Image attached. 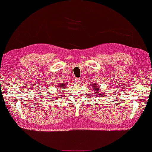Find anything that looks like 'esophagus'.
Listing matches in <instances>:
<instances>
[{"mask_svg":"<svg viewBox=\"0 0 152 152\" xmlns=\"http://www.w3.org/2000/svg\"><path fill=\"white\" fill-rule=\"evenodd\" d=\"M75 83H77V84H80V83H81V80H80V79L79 78L75 79Z\"/></svg>","mask_w":152,"mask_h":152,"instance_id":"1","label":"esophagus"}]
</instances>
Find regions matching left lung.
I'll return each mask as SVG.
<instances>
[{
	"label": "left lung",
	"mask_w": 152,
	"mask_h": 152,
	"mask_svg": "<svg viewBox=\"0 0 152 152\" xmlns=\"http://www.w3.org/2000/svg\"><path fill=\"white\" fill-rule=\"evenodd\" d=\"M92 87H94V89L95 90L96 92H98V94H99V96H102L104 94L102 93V92H100V88H99V86H98V84L96 85H92Z\"/></svg>",
	"instance_id": "obj_1"
}]
</instances>
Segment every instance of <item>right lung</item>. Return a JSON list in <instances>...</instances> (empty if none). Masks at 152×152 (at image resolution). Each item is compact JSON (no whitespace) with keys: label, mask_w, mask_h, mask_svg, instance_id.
Returning <instances> with one entry per match:
<instances>
[{"label":"right lung","mask_w":152,"mask_h":152,"mask_svg":"<svg viewBox=\"0 0 152 152\" xmlns=\"http://www.w3.org/2000/svg\"><path fill=\"white\" fill-rule=\"evenodd\" d=\"M66 85H67L66 83H61L60 85H59V88H65L66 87Z\"/></svg>","instance_id":"1"}]
</instances>
